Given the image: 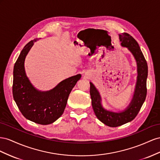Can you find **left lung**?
<instances>
[{
  "label": "left lung",
  "instance_id": "1",
  "mask_svg": "<svg viewBox=\"0 0 160 160\" xmlns=\"http://www.w3.org/2000/svg\"><path fill=\"white\" fill-rule=\"evenodd\" d=\"M122 47L127 48L133 54L138 67V77L134 94L129 104L125 110L114 112L107 110L102 105V98L95 86L90 82V93L92 106L96 116L104 125L116 127L124 125L133 120L138 115L147 95V78L148 73V63L136 40L127 33L118 35Z\"/></svg>",
  "mask_w": 160,
  "mask_h": 160
}]
</instances>
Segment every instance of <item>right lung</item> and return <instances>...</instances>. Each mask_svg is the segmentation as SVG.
Masks as SVG:
<instances>
[{
    "label": "right lung",
    "mask_w": 160,
    "mask_h": 160,
    "mask_svg": "<svg viewBox=\"0 0 160 160\" xmlns=\"http://www.w3.org/2000/svg\"><path fill=\"white\" fill-rule=\"evenodd\" d=\"M37 40H32L25 45L15 63L12 95L18 108L27 119L40 125H49L62 116L70 93L80 79L81 74L63 80L48 91L35 88L27 76L25 60Z\"/></svg>",
    "instance_id": "1"
}]
</instances>
